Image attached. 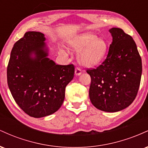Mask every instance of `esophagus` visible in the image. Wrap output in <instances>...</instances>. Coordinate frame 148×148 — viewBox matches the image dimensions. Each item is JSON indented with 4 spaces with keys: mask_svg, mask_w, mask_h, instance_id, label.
I'll list each match as a JSON object with an SVG mask.
<instances>
[{
    "mask_svg": "<svg viewBox=\"0 0 148 148\" xmlns=\"http://www.w3.org/2000/svg\"><path fill=\"white\" fill-rule=\"evenodd\" d=\"M81 73H82V72H81V69L79 68V67H76V68L75 69V74L76 76H79L81 75Z\"/></svg>",
    "mask_w": 148,
    "mask_h": 148,
    "instance_id": "esophagus-1",
    "label": "esophagus"
}]
</instances>
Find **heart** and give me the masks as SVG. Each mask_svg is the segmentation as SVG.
<instances>
[{"label":"heart","instance_id":"b5f03b06","mask_svg":"<svg viewBox=\"0 0 148 148\" xmlns=\"http://www.w3.org/2000/svg\"><path fill=\"white\" fill-rule=\"evenodd\" d=\"M72 50L79 51L78 61L85 67H94L103 60L108 49L104 40L92 33H83L72 37L68 41Z\"/></svg>","mask_w":148,"mask_h":148}]
</instances>
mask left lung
<instances>
[{
  "label": "left lung",
  "instance_id": "obj_1",
  "mask_svg": "<svg viewBox=\"0 0 148 148\" xmlns=\"http://www.w3.org/2000/svg\"><path fill=\"white\" fill-rule=\"evenodd\" d=\"M113 42L105 60L95 69H87L91 77L92 103L106 112L125 109L137 95L142 74V61L136 45L121 28L109 30Z\"/></svg>",
  "mask_w": 148,
  "mask_h": 148
}]
</instances>
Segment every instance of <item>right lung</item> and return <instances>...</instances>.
Here are the masks:
<instances>
[{
    "label": "right lung",
    "mask_w": 148,
    "mask_h": 148,
    "mask_svg": "<svg viewBox=\"0 0 148 148\" xmlns=\"http://www.w3.org/2000/svg\"><path fill=\"white\" fill-rule=\"evenodd\" d=\"M45 40L43 33L26 32L14 44L7 69L8 87L16 103L37 118L60 108L74 74V64H56L47 58Z\"/></svg>",
    "instance_id": "1"
}]
</instances>
